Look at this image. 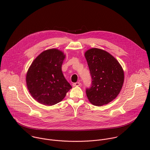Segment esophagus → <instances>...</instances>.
<instances>
[{"instance_id": "obj_1", "label": "esophagus", "mask_w": 150, "mask_h": 150, "mask_svg": "<svg viewBox=\"0 0 150 150\" xmlns=\"http://www.w3.org/2000/svg\"><path fill=\"white\" fill-rule=\"evenodd\" d=\"M79 85H81V83L79 82H75L73 83V86L74 87H76V86H79Z\"/></svg>"}]
</instances>
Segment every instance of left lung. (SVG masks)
<instances>
[{
  "label": "left lung",
  "mask_w": 150,
  "mask_h": 150,
  "mask_svg": "<svg viewBox=\"0 0 150 150\" xmlns=\"http://www.w3.org/2000/svg\"><path fill=\"white\" fill-rule=\"evenodd\" d=\"M92 82L86 89L89 101L101 106L113 100L119 94L124 81V72L118 61L103 50L93 48L85 53Z\"/></svg>",
  "instance_id": "1"
}]
</instances>
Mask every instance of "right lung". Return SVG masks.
<instances>
[{
  "label": "right lung",
  "instance_id": "1",
  "mask_svg": "<svg viewBox=\"0 0 150 150\" xmlns=\"http://www.w3.org/2000/svg\"><path fill=\"white\" fill-rule=\"evenodd\" d=\"M65 57L62 52L52 49L42 52L32 63L26 82L31 95L38 103L46 105L56 104L72 88L62 71Z\"/></svg>",
  "mask_w": 150,
  "mask_h": 150
}]
</instances>
